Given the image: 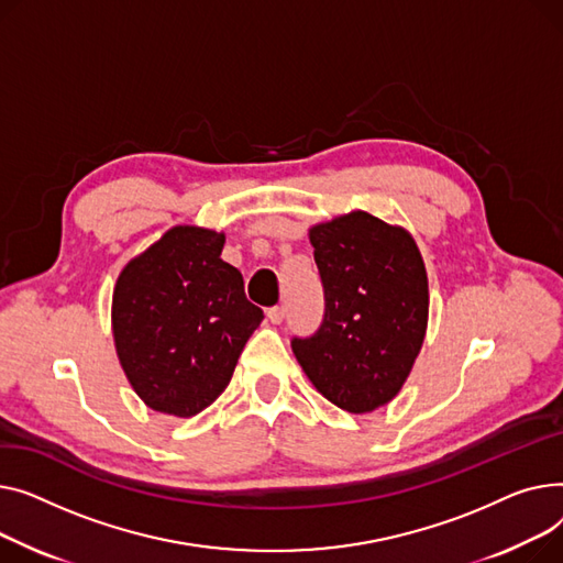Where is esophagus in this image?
Wrapping results in <instances>:
<instances>
[{
    "label": "esophagus",
    "instance_id": "34e87169",
    "mask_svg": "<svg viewBox=\"0 0 563 563\" xmlns=\"http://www.w3.org/2000/svg\"><path fill=\"white\" fill-rule=\"evenodd\" d=\"M284 313H286V309L284 307H273V309H268V320L273 322V324H279L282 320H284Z\"/></svg>",
    "mask_w": 563,
    "mask_h": 563
}]
</instances>
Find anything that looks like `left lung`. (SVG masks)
I'll return each mask as SVG.
<instances>
[{"label":"left lung","mask_w":563,"mask_h":563,"mask_svg":"<svg viewBox=\"0 0 563 563\" xmlns=\"http://www.w3.org/2000/svg\"><path fill=\"white\" fill-rule=\"evenodd\" d=\"M324 286V320L292 354L324 398L350 413L388 405L420 354L429 284L409 231L366 211L309 229Z\"/></svg>","instance_id":"left-lung-1"}]
</instances>
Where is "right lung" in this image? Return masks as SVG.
<instances>
[{
	"mask_svg": "<svg viewBox=\"0 0 563 563\" xmlns=\"http://www.w3.org/2000/svg\"><path fill=\"white\" fill-rule=\"evenodd\" d=\"M222 247V231L177 224L118 275L115 354L152 411L190 418L213 405L263 320Z\"/></svg>",
	"mask_w": 563,
	"mask_h": 563,
	"instance_id": "right-lung-1",
	"label": "right lung"
}]
</instances>
